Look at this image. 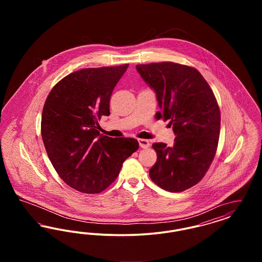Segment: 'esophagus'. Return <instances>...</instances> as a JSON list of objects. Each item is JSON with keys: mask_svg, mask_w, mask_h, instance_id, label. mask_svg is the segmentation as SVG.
Instances as JSON below:
<instances>
[{"mask_svg": "<svg viewBox=\"0 0 262 262\" xmlns=\"http://www.w3.org/2000/svg\"><path fill=\"white\" fill-rule=\"evenodd\" d=\"M138 143L141 148H148L150 146L149 140H147V139L140 138V139H138Z\"/></svg>", "mask_w": 262, "mask_h": 262, "instance_id": "obj_1", "label": "esophagus"}]
</instances>
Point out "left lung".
Instances as JSON below:
<instances>
[{"instance_id":"left-lung-1","label":"left lung","mask_w":262,"mask_h":262,"mask_svg":"<svg viewBox=\"0 0 262 262\" xmlns=\"http://www.w3.org/2000/svg\"><path fill=\"white\" fill-rule=\"evenodd\" d=\"M137 70L156 93V118L169 121L176 136L172 147L152 144L157 160L150 178L167 191H184L201 181L216 154L221 123L217 100L194 68L163 62L137 64Z\"/></svg>"}]
</instances>
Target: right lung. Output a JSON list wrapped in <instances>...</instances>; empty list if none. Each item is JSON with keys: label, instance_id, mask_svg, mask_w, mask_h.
Masks as SVG:
<instances>
[{"label": "right lung", "instance_id": "1", "mask_svg": "<svg viewBox=\"0 0 262 262\" xmlns=\"http://www.w3.org/2000/svg\"><path fill=\"white\" fill-rule=\"evenodd\" d=\"M128 64L82 69L60 80L45 101L41 136L62 181L83 193H99L138 149L132 137L100 135L98 121L110 115L114 88Z\"/></svg>", "mask_w": 262, "mask_h": 262}]
</instances>
